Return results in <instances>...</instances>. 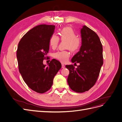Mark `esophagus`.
Masks as SVG:
<instances>
[{
	"mask_svg": "<svg viewBox=\"0 0 122 122\" xmlns=\"http://www.w3.org/2000/svg\"><path fill=\"white\" fill-rule=\"evenodd\" d=\"M65 66L64 64H63V63H61V68L62 69H64V68H65Z\"/></svg>",
	"mask_w": 122,
	"mask_h": 122,
	"instance_id": "obj_1",
	"label": "esophagus"
}]
</instances>
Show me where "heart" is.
Instances as JSON below:
<instances>
[{"label": "heart", "mask_w": 122, "mask_h": 122, "mask_svg": "<svg viewBox=\"0 0 122 122\" xmlns=\"http://www.w3.org/2000/svg\"><path fill=\"white\" fill-rule=\"evenodd\" d=\"M61 39L66 41V47L72 51H76L81 46V41L77 37L76 33L72 28L65 27L61 30L60 33ZM60 39L55 34L51 35L49 39V44L53 49L57 47ZM70 56V52L66 50L58 51L53 54V57L62 62H66Z\"/></svg>", "instance_id": "obj_1"}]
</instances>
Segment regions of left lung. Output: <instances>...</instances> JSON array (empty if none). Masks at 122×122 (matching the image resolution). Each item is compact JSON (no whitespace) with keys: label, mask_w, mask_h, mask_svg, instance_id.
<instances>
[{"label":"left lung","mask_w":122,"mask_h":122,"mask_svg":"<svg viewBox=\"0 0 122 122\" xmlns=\"http://www.w3.org/2000/svg\"><path fill=\"white\" fill-rule=\"evenodd\" d=\"M81 46L72 58L73 63H79L77 68L66 65L69 70L68 77L70 88L78 93L89 90L94 86L103 65L102 46L96 33L86 26L81 29Z\"/></svg>","instance_id":"obj_1"}]
</instances>
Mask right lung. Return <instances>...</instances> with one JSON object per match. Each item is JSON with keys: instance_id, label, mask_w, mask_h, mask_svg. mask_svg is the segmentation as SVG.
<instances>
[{"instance_id": "1", "label": "right lung", "mask_w": 122, "mask_h": 122, "mask_svg": "<svg viewBox=\"0 0 122 122\" xmlns=\"http://www.w3.org/2000/svg\"><path fill=\"white\" fill-rule=\"evenodd\" d=\"M55 27L37 26L26 33L18 44L16 57L19 72L28 86L37 93H43L50 89L54 76L61 68V63L56 59L47 66L43 63Z\"/></svg>"}]
</instances>
